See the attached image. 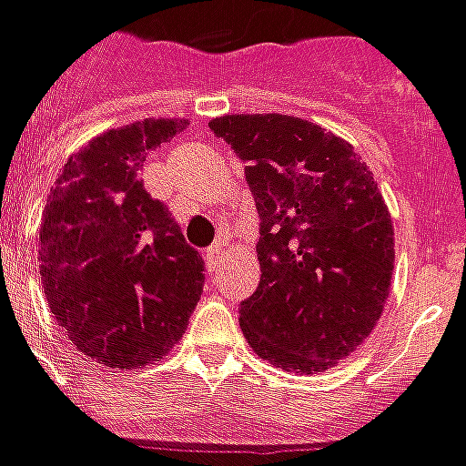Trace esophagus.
Returning <instances> with one entry per match:
<instances>
[{
	"mask_svg": "<svg viewBox=\"0 0 466 466\" xmlns=\"http://www.w3.org/2000/svg\"><path fill=\"white\" fill-rule=\"evenodd\" d=\"M204 259H207L208 269H216L218 259H221V243H214L211 248H207V252H204Z\"/></svg>",
	"mask_w": 466,
	"mask_h": 466,
	"instance_id": "esophagus-1",
	"label": "esophagus"
}]
</instances>
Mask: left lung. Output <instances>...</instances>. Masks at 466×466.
<instances>
[{"label":"left lung","instance_id":"obj_1","mask_svg":"<svg viewBox=\"0 0 466 466\" xmlns=\"http://www.w3.org/2000/svg\"><path fill=\"white\" fill-rule=\"evenodd\" d=\"M211 131L245 162L262 277L240 328L262 360L316 374L377 326L394 272V223L348 140L284 114H233Z\"/></svg>","mask_w":466,"mask_h":466}]
</instances>
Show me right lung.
Masks as SVG:
<instances>
[{
  "mask_svg": "<svg viewBox=\"0 0 466 466\" xmlns=\"http://www.w3.org/2000/svg\"><path fill=\"white\" fill-rule=\"evenodd\" d=\"M187 128L146 118L89 140L50 189L38 236L43 291L57 326L106 367L167 355L204 291V259L187 245L140 167Z\"/></svg>",
  "mask_w": 466,
  "mask_h": 466,
  "instance_id": "right-lung-1",
  "label": "right lung"
}]
</instances>
